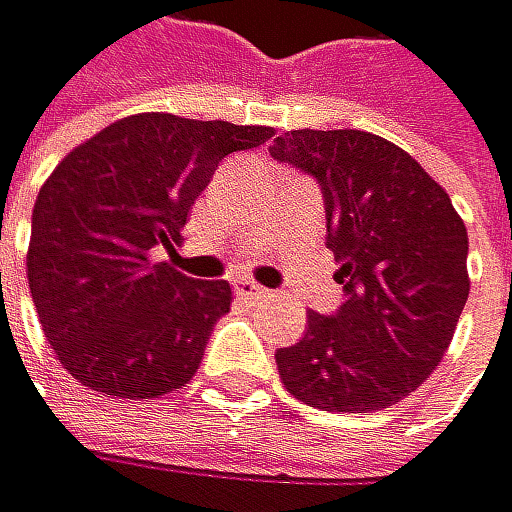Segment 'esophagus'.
I'll return each instance as SVG.
<instances>
[{
  "label": "esophagus",
  "mask_w": 512,
  "mask_h": 512,
  "mask_svg": "<svg viewBox=\"0 0 512 512\" xmlns=\"http://www.w3.org/2000/svg\"><path fill=\"white\" fill-rule=\"evenodd\" d=\"M267 289H261L258 283H251V280H239L235 283V295H239V299H261Z\"/></svg>",
  "instance_id": "obj_1"
}]
</instances>
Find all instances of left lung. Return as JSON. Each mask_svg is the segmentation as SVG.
<instances>
[{
    "mask_svg": "<svg viewBox=\"0 0 512 512\" xmlns=\"http://www.w3.org/2000/svg\"><path fill=\"white\" fill-rule=\"evenodd\" d=\"M270 157L318 182L346 292L277 349L286 390L324 412L400 403L444 359L469 299V235L450 194L371 131H286Z\"/></svg>",
    "mask_w": 512,
    "mask_h": 512,
    "instance_id": "1",
    "label": "left lung"
}]
</instances>
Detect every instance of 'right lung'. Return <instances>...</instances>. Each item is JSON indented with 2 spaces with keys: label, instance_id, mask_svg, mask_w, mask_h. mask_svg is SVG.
Masks as SVG:
<instances>
[{
  "label": "right lung",
  "instance_id": "add662e5",
  "mask_svg": "<svg viewBox=\"0 0 512 512\" xmlns=\"http://www.w3.org/2000/svg\"><path fill=\"white\" fill-rule=\"evenodd\" d=\"M270 138L264 125L141 112L53 169L30 217L27 280L71 377L122 400H153L191 381L232 292L157 254L176 258L194 198L229 153Z\"/></svg>",
  "mask_w": 512,
  "mask_h": 512
}]
</instances>
